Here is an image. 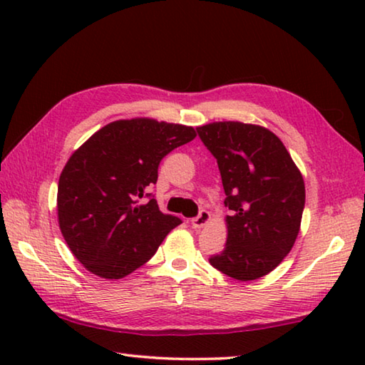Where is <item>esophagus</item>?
<instances>
[{"label":"esophagus","instance_id":"obj_1","mask_svg":"<svg viewBox=\"0 0 365 365\" xmlns=\"http://www.w3.org/2000/svg\"><path fill=\"white\" fill-rule=\"evenodd\" d=\"M209 219H211V214L202 209V211H200V214H197L195 219H191V227H193L195 230H200V228H202L207 224Z\"/></svg>","mask_w":365,"mask_h":365}]
</instances>
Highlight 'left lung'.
Masks as SVG:
<instances>
[{
  "label": "left lung",
  "mask_w": 365,
  "mask_h": 365,
  "mask_svg": "<svg viewBox=\"0 0 365 365\" xmlns=\"http://www.w3.org/2000/svg\"><path fill=\"white\" fill-rule=\"evenodd\" d=\"M197 135L217 159L225 191L227 243L209 257L235 280H256L292 251L299 233L306 190L280 138L259 125L212 122Z\"/></svg>",
  "instance_id": "1"
}]
</instances>
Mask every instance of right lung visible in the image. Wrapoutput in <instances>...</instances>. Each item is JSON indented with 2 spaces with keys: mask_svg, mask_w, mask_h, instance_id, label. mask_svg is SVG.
<instances>
[{
  "mask_svg": "<svg viewBox=\"0 0 365 365\" xmlns=\"http://www.w3.org/2000/svg\"><path fill=\"white\" fill-rule=\"evenodd\" d=\"M196 137L193 127L153 119L115 120L67 160L58 185V219L72 255L103 279H122L150 261L182 219L153 193L165 154Z\"/></svg>",
  "mask_w": 365,
  "mask_h": 365,
  "instance_id": "obj_1",
  "label": "right lung"
}]
</instances>
